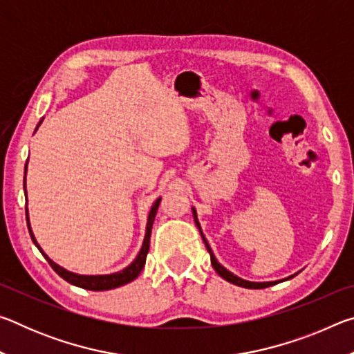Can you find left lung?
Returning <instances> with one entry per match:
<instances>
[{"mask_svg":"<svg viewBox=\"0 0 354 354\" xmlns=\"http://www.w3.org/2000/svg\"><path fill=\"white\" fill-rule=\"evenodd\" d=\"M192 214H194L195 225L198 226L200 234H201V237H203V242H205V245H206V250L209 251V254H211V263H212L214 270L217 272V273L220 274V277L223 278L225 281H227V283H231V284H234V286L245 287V289H263V287H270V286H273V284L283 283V281H289V279H292L293 277H295V274H298V272H297V273L290 274V277H286V278H283V279H277V281H248V279H243V278H241V277H237V274H234L232 272L227 270V268H225V267L221 266V263L217 261V257H215L214 251H212V248H211V245H209L207 239L205 237V234H203V230H201V225H200V221H198V215H196L195 207H192ZM299 272H301V270H299Z\"/></svg>","mask_w":354,"mask_h":354,"instance_id":"1","label":"left lung"}]
</instances>
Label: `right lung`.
<instances>
[{"mask_svg":"<svg viewBox=\"0 0 354 354\" xmlns=\"http://www.w3.org/2000/svg\"><path fill=\"white\" fill-rule=\"evenodd\" d=\"M44 122V118L40 120L37 128L35 131L39 129V127ZM34 131V133H35ZM29 160V158H28ZM28 160H26V165H25V179H23V187H25V198H26V221H28V230H29V234H31V239L35 247L39 248V251L41 254H44L45 259L48 261V263L53 267V270H55L59 277L64 278L67 283L73 284L76 287H82V289H87V290H95V292H100V290H111V289H117L120 286H124L131 283V281H134L137 277H139L142 268L145 267V261H147V254L149 251V237H151V230H153V223H154V218H156V212H158V207H159V203H160V196L158 200L153 203L151 209H149L148 212V218H147V226H145V237H143V243H142V248L139 253H137L136 259L129 263L128 267H124L123 270L115 272V273H107V274H80V273H75V272H70L67 268H64L56 263L55 261L51 259L50 256H48L44 250H41L40 245L35 241V236L32 232V227H31V221H29V212H28V192H26V173H28Z\"/></svg>","mask_w":354,"mask_h":354,"instance_id":"1","label":"right lung"}]
</instances>
